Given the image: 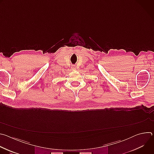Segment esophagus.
<instances>
[{"instance_id": "obj_1", "label": "esophagus", "mask_w": 154, "mask_h": 154, "mask_svg": "<svg viewBox=\"0 0 154 154\" xmlns=\"http://www.w3.org/2000/svg\"><path fill=\"white\" fill-rule=\"evenodd\" d=\"M71 69H72V71H75V70H76V67H75V65H73V66H72V67H71Z\"/></svg>"}]
</instances>
